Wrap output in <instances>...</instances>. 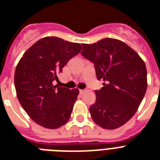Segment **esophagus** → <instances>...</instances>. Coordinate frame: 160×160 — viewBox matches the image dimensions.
Segmentation results:
<instances>
[{"mask_svg":"<svg viewBox=\"0 0 160 160\" xmlns=\"http://www.w3.org/2000/svg\"><path fill=\"white\" fill-rule=\"evenodd\" d=\"M83 93H84V90H80V95H82Z\"/></svg>","mask_w":160,"mask_h":160,"instance_id":"obj_1","label":"esophagus"}]
</instances>
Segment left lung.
Masks as SVG:
<instances>
[{"instance_id": "8db88e82", "label": "left lung", "mask_w": 160, "mask_h": 160, "mask_svg": "<svg viewBox=\"0 0 160 160\" xmlns=\"http://www.w3.org/2000/svg\"><path fill=\"white\" fill-rule=\"evenodd\" d=\"M82 47L81 55L94 63L97 79L105 82L95 90L90 115L104 129H117L131 119L145 95V64L131 47L116 39L82 44Z\"/></svg>"}]
</instances>
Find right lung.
<instances>
[{"label":"right lung","instance_id":"1","mask_svg":"<svg viewBox=\"0 0 160 160\" xmlns=\"http://www.w3.org/2000/svg\"><path fill=\"white\" fill-rule=\"evenodd\" d=\"M81 49L79 43L47 36L31 46L17 64L14 81L19 102L41 126L57 129L70 119L79 90L58 87L53 81Z\"/></svg>","mask_w":160,"mask_h":160}]
</instances>
